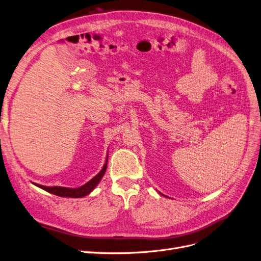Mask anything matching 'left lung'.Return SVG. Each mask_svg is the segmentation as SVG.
Listing matches in <instances>:
<instances>
[{"instance_id": "obj_1", "label": "left lung", "mask_w": 261, "mask_h": 261, "mask_svg": "<svg viewBox=\"0 0 261 261\" xmlns=\"http://www.w3.org/2000/svg\"><path fill=\"white\" fill-rule=\"evenodd\" d=\"M160 193H161V192H160Z\"/></svg>"}]
</instances>
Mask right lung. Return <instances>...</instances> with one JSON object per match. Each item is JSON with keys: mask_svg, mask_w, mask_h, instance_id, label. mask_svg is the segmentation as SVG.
<instances>
[{"mask_svg": "<svg viewBox=\"0 0 261 261\" xmlns=\"http://www.w3.org/2000/svg\"><path fill=\"white\" fill-rule=\"evenodd\" d=\"M107 162H108V154L106 156V161L103 166L101 168L100 172L94 176L91 180L87 181L86 184H84L83 186L77 188H68V187H61V186H54V187H49V186H43V185H39V184H35L33 182L37 187H39L43 190H46L52 195H56L59 197H64V198H83L87 195H89L95 188L96 186L99 184V181L101 180L102 176L105 175L106 169H107Z\"/></svg>", "mask_w": 261, "mask_h": 261, "instance_id": "right-lung-1", "label": "right lung"}]
</instances>
